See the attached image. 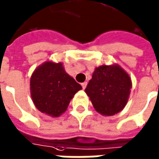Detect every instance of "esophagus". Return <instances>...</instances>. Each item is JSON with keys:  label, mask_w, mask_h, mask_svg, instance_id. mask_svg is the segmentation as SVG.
<instances>
[{"label": "esophagus", "mask_w": 159, "mask_h": 159, "mask_svg": "<svg viewBox=\"0 0 159 159\" xmlns=\"http://www.w3.org/2000/svg\"><path fill=\"white\" fill-rule=\"evenodd\" d=\"M87 84H87V82H84V83H83V84H81V85H82V87H83V89H84L85 88H86V87H87Z\"/></svg>", "instance_id": "obj_1"}]
</instances>
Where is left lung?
I'll use <instances>...</instances> for the list:
<instances>
[{
	"mask_svg": "<svg viewBox=\"0 0 159 159\" xmlns=\"http://www.w3.org/2000/svg\"><path fill=\"white\" fill-rule=\"evenodd\" d=\"M131 88L129 75L118 65L96 68L85 92L96 111L103 116H113L127 103Z\"/></svg>",
	"mask_w": 159,
	"mask_h": 159,
	"instance_id": "1",
	"label": "left lung"
}]
</instances>
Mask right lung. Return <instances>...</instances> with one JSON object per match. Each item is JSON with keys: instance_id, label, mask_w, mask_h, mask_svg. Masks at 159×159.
<instances>
[{"instance_id": "1", "label": "right lung", "mask_w": 159, "mask_h": 159, "mask_svg": "<svg viewBox=\"0 0 159 159\" xmlns=\"http://www.w3.org/2000/svg\"><path fill=\"white\" fill-rule=\"evenodd\" d=\"M82 86L64 70L62 63L44 62L34 71L30 79L31 98L43 113L59 116Z\"/></svg>"}]
</instances>
